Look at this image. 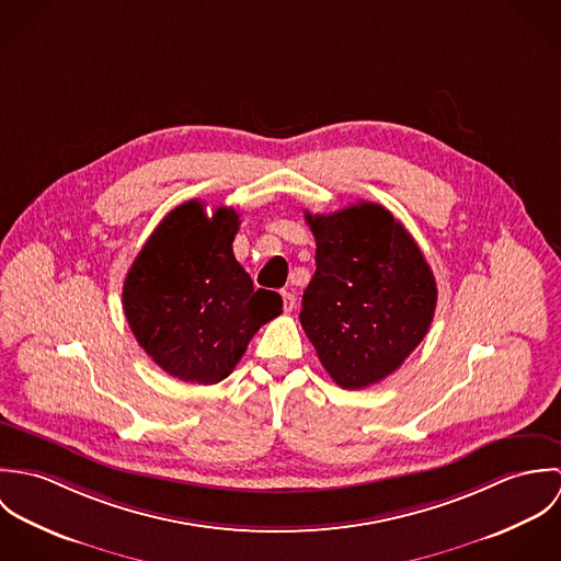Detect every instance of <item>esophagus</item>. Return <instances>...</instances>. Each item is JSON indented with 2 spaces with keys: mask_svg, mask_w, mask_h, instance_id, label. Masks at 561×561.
Wrapping results in <instances>:
<instances>
[{
  "mask_svg": "<svg viewBox=\"0 0 561 561\" xmlns=\"http://www.w3.org/2000/svg\"><path fill=\"white\" fill-rule=\"evenodd\" d=\"M283 309L285 313H291L296 309V296L289 291H283Z\"/></svg>",
  "mask_w": 561,
  "mask_h": 561,
  "instance_id": "1",
  "label": "esophagus"
}]
</instances>
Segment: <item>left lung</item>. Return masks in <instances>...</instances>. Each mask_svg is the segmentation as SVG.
Masks as SVG:
<instances>
[{
	"mask_svg": "<svg viewBox=\"0 0 561 561\" xmlns=\"http://www.w3.org/2000/svg\"><path fill=\"white\" fill-rule=\"evenodd\" d=\"M305 218L318 250L300 323L341 389L378 385L427 334L438 298L434 274L382 205L305 211Z\"/></svg>",
	"mask_w": 561,
	"mask_h": 561,
	"instance_id": "left-lung-1",
	"label": "left lung"
}]
</instances>
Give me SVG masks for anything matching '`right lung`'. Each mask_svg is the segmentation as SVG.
<instances>
[{
  "mask_svg": "<svg viewBox=\"0 0 561 561\" xmlns=\"http://www.w3.org/2000/svg\"><path fill=\"white\" fill-rule=\"evenodd\" d=\"M240 214L201 201L174 207L138 252L123 285L125 318L165 374L216 385L254 332L283 313L276 291L254 289L233 254Z\"/></svg>",
  "mask_w": 561,
  "mask_h": 561,
  "instance_id": "add662e5",
  "label": "right lung"
}]
</instances>
